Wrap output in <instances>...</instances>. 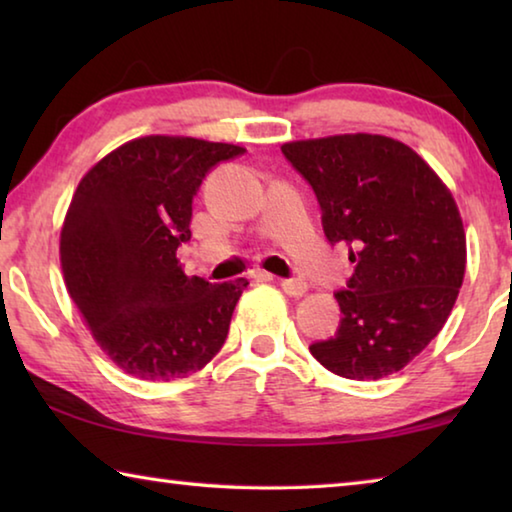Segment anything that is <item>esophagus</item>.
Instances as JSON below:
<instances>
[{
    "mask_svg": "<svg viewBox=\"0 0 512 512\" xmlns=\"http://www.w3.org/2000/svg\"><path fill=\"white\" fill-rule=\"evenodd\" d=\"M257 277H259V280H264V282L275 280L271 273H264V271H259ZM280 287L291 298H302L307 293V282H302V280H280Z\"/></svg>",
    "mask_w": 512,
    "mask_h": 512,
    "instance_id": "esophagus-1",
    "label": "esophagus"
}]
</instances>
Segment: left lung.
I'll return each mask as SVG.
<instances>
[{
  "label": "left lung",
  "instance_id": "obj_1",
  "mask_svg": "<svg viewBox=\"0 0 512 512\" xmlns=\"http://www.w3.org/2000/svg\"><path fill=\"white\" fill-rule=\"evenodd\" d=\"M309 180L329 244L350 248L354 273L334 293L336 336L314 359L345 379L400 372L436 339L465 277L463 219L452 192L411 146L348 133L282 144Z\"/></svg>",
  "mask_w": 512,
  "mask_h": 512
}]
</instances>
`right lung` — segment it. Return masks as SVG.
Here are the masks:
<instances>
[{"instance_id":"obj_1","label":"right lung","mask_w":512,"mask_h":512,"mask_svg":"<svg viewBox=\"0 0 512 512\" xmlns=\"http://www.w3.org/2000/svg\"><path fill=\"white\" fill-rule=\"evenodd\" d=\"M244 151L146 135L110 151L76 187L60 230L65 287L92 339L126 375L185 379L223 348L248 280L189 277L176 250L192 237L205 173Z\"/></svg>"}]
</instances>
